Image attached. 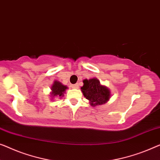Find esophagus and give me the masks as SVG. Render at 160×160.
<instances>
[{
	"label": "esophagus",
	"instance_id": "obj_1",
	"mask_svg": "<svg viewBox=\"0 0 160 160\" xmlns=\"http://www.w3.org/2000/svg\"><path fill=\"white\" fill-rule=\"evenodd\" d=\"M72 88L73 89H78V84H75L72 85Z\"/></svg>",
	"mask_w": 160,
	"mask_h": 160
}]
</instances>
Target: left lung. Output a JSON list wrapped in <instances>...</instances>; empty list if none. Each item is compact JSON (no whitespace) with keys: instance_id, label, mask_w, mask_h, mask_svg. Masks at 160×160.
I'll use <instances>...</instances> for the list:
<instances>
[{"instance_id":"left-lung-1","label":"left lung","mask_w":160,"mask_h":160,"mask_svg":"<svg viewBox=\"0 0 160 160\" xmlns=\"http://www.w3.org/2000/svg\"><path fill=\"white\" fill-rule=\"evenodd\" d=\"M84 85L81 87L84 96L89 101L92 106L101 105L105 104L110 99V91L105 86L100 84L96 78L84 79Z\"/></svg>"}]
</instances>
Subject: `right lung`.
Masks as SVG:
<instances>
[{
	"label": "right lung",
	"instance_id": "right-lung-1",
	"mask_svg": "<svg viewBox=\"0 0 160 160\" xmlns=\"http://www.w3.org/2000/svg\"><path fill=\"white\" fill-rule=\"evenodd\" d=\"M68 89V87L66 86H64L62 84L61 82H58V81H55L53 84L52 85L51 87V93L50 94L52 97H61L63 96V94L66 92V90Z\"/></svg>",
	"mask_w": 160,
	"mask_h": 160
}]
</instances>
